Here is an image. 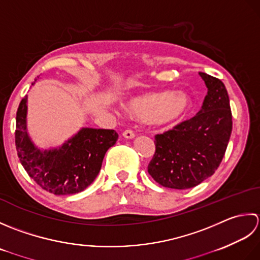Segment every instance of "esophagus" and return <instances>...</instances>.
<instances>
[{
	"label": "esophagus",
	"mask_w": 260,
	"mask_h": 260,
	"mask_svg": "<svg viewBox=\"0 0 260 260\" xmlns=\"http://www.w3.org/2000/svg\"><path fill=\"white\" fill-rule=\"evenodd\" d=\"M122 136L124 137V138H126V139H132V138H135V132L134 131H131V130H125V131H123V134H122Z\"/></svg>",
	"instance_id": "34e87169"
}]
</instances>
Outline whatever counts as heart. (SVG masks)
I'll return each mask as SVG.
<instances>
[{
    "label": "heart",
    "instance_id": "1",
    "mask_svg": "<svg viewBox=\"0 0 260 260\" xmlns=\"http://www.w3.org/2000/svg\"><path fill=\"white\" fill-rule=\"evenodd\" d=\"M188 107L189 99L182 92L147 93L123 102V109L129 114L158 128L176 123L187 112Z\"/></svg>",
    "mask_w": 260,
    "mask_h": 260
}]
</instances>
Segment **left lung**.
I'll return each mask as SVG.
<instances>
[{
  "label": "left lung",
  "instance_id": "left-lung-1",
  "mask_svg": "<svg viewBox=\"0 0 260 260\" xmlns=\"http://www.w3.org/2000/svg\"><path fill=\"white\" fill-rule=\"evenodd\" d=\"M208 87L202 109L192 119L157 135L148 173L164 187L186 189L214 174L232 131L230 100L224 84L199 73Z\"/></svg>",
  "mask_w": 260,
  "mask_h": 260
}]
</instances>
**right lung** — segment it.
<instances>
[{
	"instance_id": "right-lung-1",
	"label": "right lung",
	"mask_w": 260,
	"mask_h": 260,
	"mask_svg": "<svg viewBox=\"0 0 260 260\" xmlns=\"http://www.w3.org/2000/svg\"><path fill=\"white\" fill-rule=\"evenodd\" d=\"M26 113L28 95L17 111L15 147L29 176L55 195L76 194L91 185L100 173L105 152L114 146L119 135L114 130L82 128L60 147L40 149L26 130Z\"/></svg>"
}]
</instances>
